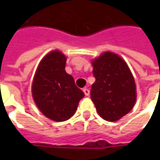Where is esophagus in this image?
I'll return each instance as SVG.
<instances>
[{"instance_id": "1", "label": "esophagus", "mask_w": 160, "mask_h": 160, "mask_svg": "<svg viewBox=\"0 0 160 160\" xmlns=\"http://www.w3.org/2000/svg\"><path fill=\"white\" fill-rule=\"evenodd\" d=\"M83 91V92H84V94H85V96L90 95V90L89 89H87V88H84Z\"/></svg>"}]
</instances>
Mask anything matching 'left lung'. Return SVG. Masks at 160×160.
I'll return each instance as SVG.
<instances>
[{"mask_svg":"<svg viewBox=\"0 0 160 160\" xmlns=\"http://www.w3.org/2000/svg\"><path fill=\"white\" fill-rule=\"evenodd\" d=\"M95 82L91 99L103 119L114 122L130 112L136 101V86L126 61L113 52H104L92 61Z\"/></svg>","mask_w":160,"mask_h":160,"instance_id":"left-lung-1","label":"left lung"}]
</instances>
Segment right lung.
Listing matches in <instances>:
<instances>
[{
  "mask_svg": "<svg viewBox=\"0 0 160 160\" xmlns=\"http://www.w3.org/2000/svg\"><path fill=\"white\" fill-rule=\"evenodd\" d=\"M67 58L58 51L48 53L37 68L32 84L36 106L48 118L62 122L77 110L84 93L65 70Z\"/></svg>",
  "mask_w": 160,
  "mask_h": 160,
  "instance_id": "1",
  "label": "right lung"
}]
</instances>
